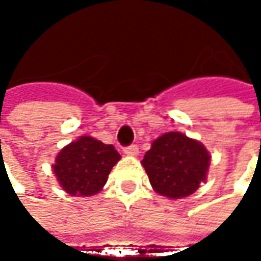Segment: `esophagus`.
<instances>
[{"label": "esophagus", "mask_w": 261, "mask_h": 261, "mask_svg": "<svg viewBox=\"0 0 261 261\" xmlns=\"http://www.w3.org/2000/svg\"><path fill=\"white\" fill-rule=\"evenodd\" d=\"M125 154L126 155H132V156H135L139 154V148H138V145H129V146H126L125 149Z\"/></svg>", "instance_id": "1"}]
</instances>
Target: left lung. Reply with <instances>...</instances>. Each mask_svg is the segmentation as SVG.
Masks as SVG:
<instances>
[{
    "label": "left lung",
    "mask_w": 261,
    "mask_h": 261,
    "mask_svg": "<svg viewBox=\"0 0 261 261\" xmlns=\"http://www.w3.org/2000/svg\"><path fill=\"white\" fill-rule=\"evenodd\" d=\"M211 155L205 145L180 132H168L152 142L142 166L156 193L168 199L190 196L205 183Z\"/></svg>",
    "instance_id": "obj_1"
}]
</instances>
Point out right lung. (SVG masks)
Wrapping results in <instances>:
<instances>
[{
    "instance_id": "add662e5",
    "label": "right lung",
    "mask_w": 261,
    "mask_h": 261,
    "mask_svg": "<svg viewBox=\"0 0 261 261\" xmlns=\"http://www.w3.org/2000/svg\"><path fill=\"white\" fill-rule=\"evenodd\" d=\"M120 154L91 136H81L64 146L52 166L59 186L71 196H93L107 181Z\"/></svg>"
}]
</instances>
